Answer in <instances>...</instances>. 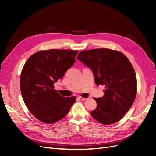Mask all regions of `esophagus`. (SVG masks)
I'll list each match as a JSON object with an SVG mask.
<instances>
[{"label": "esophagus", "instance_id": "1", "mask_svg": "<svg viewBox=\"0 0 156 156\" xmlns=\"http://www.w3.org/2000/svg\"><path fill=\"white\" fill-rule=\"evenodd\" d=\"M78 99H80V100H81V101H85L87 99L86 98H85V97H78Z\"/></svg>", "mask_w": 156, "mask_h": 156}]
</instances>
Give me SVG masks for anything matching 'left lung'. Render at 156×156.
Wrapping results in <instances>:
<instances>
[{
	"label": "left lung",
	"mask_w": 156,
	"mask_h": 156,
	"mask_svg": "<svg viewBox=\"0 0 156 156\" xmlns=\"http://www.w3.org/2000/svg\"><path fill=\"white\" fill-rule=\"evenodd\" d=\"M94 73L97 85H102L104 95L94 98L97 108L92 116L103 125L119 121L132 107L136 95L135 71L128 59L120 52L97 48L81 52L77 56Z\"/></svg>",
	"instance_id": "obj_1"
}]
</instances>
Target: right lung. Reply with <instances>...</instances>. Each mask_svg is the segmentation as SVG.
<instances>
[{"instance_id": "right-lung-1", "label": "right lung", "mask_w": 156, "mask_h": 156, "mask_svg": "<svg viewBox=\"0 0 156 156\" xmlns=\"http://www.w3.org/2000/svg\"><path fill=\"white\" fill-rule=\"evenodd\" d=\"M77 51L51 49L31 55L20 76L24 104L37 119L52 124L64 118L76 97H65L57 92L54 84L75 62Z\"/></svg>"}]
</instances>
